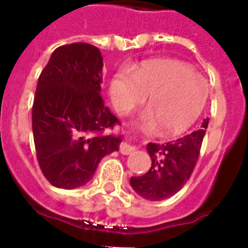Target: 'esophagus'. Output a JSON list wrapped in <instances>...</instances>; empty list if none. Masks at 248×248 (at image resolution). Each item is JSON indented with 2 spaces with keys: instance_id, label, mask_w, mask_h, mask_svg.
Masks as SVG:
<instances>
[{
  "instance_id": "1",
  "label": "esophagus",
  "mask_w": 248,
  "mask_h": 248,
  "mask_svg": "<svg viewBox=\"0 0 248 248\" xmlns=\"http://www.w3.org/2000/svg\"><path fill=\"white\" fill-rule=\"evenodd\" d=\"M134 139H135L134 131H126V133H125V140H126V141H131V140H134ZM126 141L122 143V144H120V146H119V151L122 153L123 155H129L135 150V146H131L130 144H128Z\"/></svg>"
}]
</instances>
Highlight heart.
I'll list each match as a JSON object with an SVG mask.
<instances>
[{"label":"heart","mask_w":248,"mask_h":248,"mask_svg":"<svg viewBox=\"0 0 248 248\" xmlns=\"http://www.w3.org/2000/svg\"><path fill=\"white\" fill-rule=\"evenodd\" d=\"M113 104L119 113H128L143 104L149 107L141 117L150 130L161 126L164 135L187 130L202 113L209 98V84L187 63L176 59L145 62L131 72L120 69L110 84Z\"/></svg>","instance_id":"1"}]
</instances>
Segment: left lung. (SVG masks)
Masks as SVG:
<instances>
[{"instance_id":"obj_1","label":"left lung","mask_w":248,"mask_h":248,"mask_svg":"<svg viewBox=\"0 0 248 248\" xmlns=\"http://www.w3.org/2000/svg\"><path fill=\"white\" fill-rule=\"evenodd\" d=\"M207 124L209 119H205L201 129L175 141L149 143L151 166L146 174L130 179L135 192L146 200L161 201L183 189L200 156Z\"/></svg>"}]
</instances>
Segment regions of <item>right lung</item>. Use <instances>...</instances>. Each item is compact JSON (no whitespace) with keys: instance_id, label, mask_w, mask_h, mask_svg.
I'll use <instances>...</instances> for the list:
<instances>
[{"instance_id":"obj_1","label":"right lung","mask_w":248,"mask_h":248,"mask_svg":"<svg viewBox=\"0 0 248 248\" xmlns=\"http://www.w3.org/2000/svg\"><path fill=\"white\" fill-rule=\"evenodd\" d=\"M103 58L89 43L57 48L41 72L32 105V129L39 168L59 189L88 183L100 160L119 150L122 125L104 107Z\"/></svg>"}]
</instances>
